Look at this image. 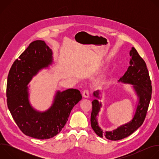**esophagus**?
<instances>
[{"label": "esophagus", "mask_w": 159, "mask_h": 159, "mask_svg": "<svg viewBox=\"0 0 159 159\" xmlns=\"http://www.w3.org/2000/svg\"><path fill=\"white\" fill-rule=\"evenodd\" d=\"M82 96H83V97H84L85 98H89V90H87V89L84 90V91H83V93H82Z\"/></svg>", "instance_id": "1"}]
</instances>
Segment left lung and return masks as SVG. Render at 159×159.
Instances as JSON below:
<instances>
[{
    "label": "left lung",
    "instance_id": "obj_1",
    "mask_svg": "<svg viewBox=\"0 0 159 159\" xmlns=\"http://www.w3.org/2000/svg\"><path fill=\"white\" fill-rule=\"evenodd\" d=\"M131 57L127 71L119 79L118 82L133 85L134 91L139 98V103L133 119L128 123L123 125L116 129L109 131H103L99 127L97 116H98L101 102L98 99L92 101L93 110L90 116V124L94 132L102 138L106 137L111 140H120L123 139L137 130L143 124L150 101L152 97V83L146 63L140 56L134 47L129 52ZM99 90H96L93 95L96 98L100 99Z\"/></svg>",
    "mask_w": 159,
    "mask_h": 159
}]
</instances>
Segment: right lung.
<instances>
[{
    "instance_id": "1",
    "label": "right lung",
    "mask_w": 159,
    "mask_h": 159,
    "mask_svg": "<svg viewBox=\"0 0 159 159\" xmlns=\"http://www.w3.org/2000/svg\"><path fill=\"white\" fill-rule=\"evenodd\" d=\"M53 52L44 41L31 43L12 64L7 77V103L16 123L25 134L37 139H48L58 134L70 113L81 99L79 90L57 92L51 107L46 111L34 109L29 101L28 87L33 76L53 62Z\"/></svg>"
}]
</instances>
